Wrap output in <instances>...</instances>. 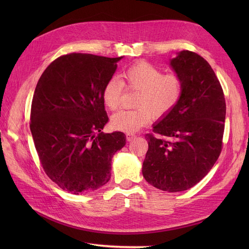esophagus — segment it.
Masks as SVG:
<instances>
[{
  "label": "esophagus",
  "instance_id": "1",
  "mask_svg": "<svg viewBox=\"0 0 249 249\" xmlns=\"http://www.w3.org/2000/svg\"><path fill=\"white\" fill-rule=\"evenodd\" d=\"M135 138H136V135H134V134H126V140H127V141H132V140H134Z\"/></svg>",
  "mask_w": 249,
  "mask_h": 249
}]
</instances>
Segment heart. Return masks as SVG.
I'll use <instances>...</instances> for the list:
<instances>
[{"label": "heart", "mask_w": 249, "mask_h": 249, "mask_svg": "<svg viewBox=\"0 0 249 249\" xmlns=\"http://www.w3.org/2000/svg\"><path fill=\"white\" fill-rule=\"evenodd\" d=\"M120 81L111 78L103 88V102L108 109L120 106L124 86L138 90L133 110H122L111 118L113 129L134 133L146 125L152 117L160 118L175 108L182 99L184 82L177 73L163 71L146 61H138L122 72Z\"/></svg>", "instance_id": "obj_1"}]
</instances>
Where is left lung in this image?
<instances>
[{
  "label": "left lung",
  "instance_id": "8db88e82",
  "mask_svg": "<svg viewBox=\"0 0 249 249\" xmlns=\"http://www.w3.org/2000/svg\"><path fill=\"white\" fill-rule=\"evenodd\" d=\"M170 64L183 79L184 92L145 135L142 173L158 189L179 192L200 182L221 154L227 105L219 80L201 56L183 51Z\"/></svg>",
  "mask_w": 249,
  "mask_h": 249
}]
</instances>
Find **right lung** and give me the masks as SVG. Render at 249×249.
<instances>
[{
	"label": "right lung",
	"instance_id": "right-lung-1",
	"mask_svg": "<svg viewBox=\"0 0 249 249\" xmlns=\"http://www.w3.org/2000/svg\"><path fill=\"white\" fill-rule=\"evenodd\" d=\"M122 58L71 53L55 59L37 83L30 130L44 172L65 191L87 193L107 184L112 157L125 144L124 133L102 132L109 119L103 88Z\"/></svg>",
	"mask_w": 249,
	"mask_h": 249
}]
</instances>
